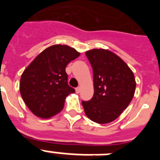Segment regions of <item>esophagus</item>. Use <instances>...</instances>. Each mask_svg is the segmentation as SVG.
Returning <instances> with one entry per match:
<instances>
[{
    "label": "esophagus",
    "instance_id": "obj_1",
    "mask_svg": "<svg viewBox=\"0 0 160 160\" xmlns=\"http://www.w3.org/2000/svg\"><path fill=\"white\" fill-rule=\"evenodd\" d=\"M80 90H81V88H80V87H77V88L75 89V91L77 94H79V93H80Z\"/></svg>",
    "mask_w": 160,
    "mask_h": 160
}]
</instances>
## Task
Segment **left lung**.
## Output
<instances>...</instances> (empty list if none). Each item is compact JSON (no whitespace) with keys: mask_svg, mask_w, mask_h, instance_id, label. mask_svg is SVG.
<instances>
[{"mask_svg":"<svg viewBox=\"0 0 160 160\" xmlns=\"http://www.w3.org/2000/svg\"><path fill=\"white\" fill-rule=\"evenodd\" d=\"M93 68L94 96L82 102L85 114L93 122L109 123L116 119L132 100L136 82L132 70L111 50L86 52Z\"/></svg>","mask_w":160,"mask_h":160,"instance_id":"1","label":"left lung"}]
</instances>
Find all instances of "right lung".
<instances>
[{"label":"right lung","instance_id":"obj_1","mask_svg":"<svg viewBox=\"0 0 160 160\" xmlns=\"http://www.w3.org/2000/svg\"><path fill=\"white\" fill-rule=\"evenodd\" d=\"M79 55L70 46L53 45L25 68L20 81V93L32 114L49 118L62 111L65 98L75 91L68 85L66 67Z\"/></svg>","mask_w":160,"mask_h":160}]
</instances>
